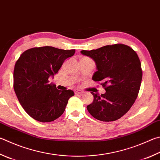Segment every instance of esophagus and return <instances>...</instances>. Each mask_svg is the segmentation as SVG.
I'll return each mask as SVG.
<instances>
[{"instance_id":"esophagus-1","label":"esophagus","mask_w":160,"mask_h":160,"mask_svg":"<svg viewBox=\"0 0 160 160\" xmlns=\"http://www.w3.org/2000/svg\"><path fill=\"white\" fill-rule=\"evenodd\" d=\"M75 94H80V95H82V94H83L85 92H84L83 91H82V90H78V89H77V90H75Z\"/></svg>"}]
</instances>
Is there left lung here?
<instances>
[{
	"label": "left lung",
	"instance_id": "1",
	"mask_svg": "<svg viewBox=\"0 0 160 160\" xmlns=\"http://www.w3.org/2000/svg\"><path fill=\"white\" fill-rule=\"evenodd\" d=\"M80 52L94 61L97 71L92 80L101 82L106 90L101 95L91 92L94 101L87 109L100 121L118 120L131 108L140 89L142 70L137 54L123 44L106 45Z\"/></svg>",
	"mask_w": 160,
	"mask_h": 160
}]
</instances>
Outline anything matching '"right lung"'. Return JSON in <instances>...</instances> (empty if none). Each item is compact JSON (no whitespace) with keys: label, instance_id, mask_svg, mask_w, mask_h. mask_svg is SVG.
I'll return each instance as SVG.
<instances>
[{"label":"right lung","instance_id":"add662e5","mask_svg":"<svg viewBox=\"0 0 160 160\" xmlns=\"http://www.w3.org/2000/svg\"><path fill=\"white\" fill-rule=\"evenodd\" d=\"M50 46L34 48L23 52L14 69V89L23 108L32 118L50 122L64 112L69 98L74 95L71 89L60 91L49 82L63 63L75 54Z\"/></svg>","mask_w":160,"mask_h":160}]
</instances>
